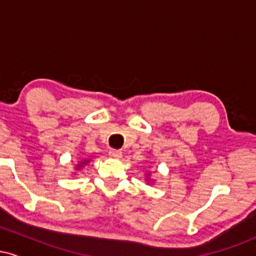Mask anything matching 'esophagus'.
<instances>
[{
  "label": "esophagus",
  "mask_w": 256,
  "mask_h": 256,
  "mask_svg": "<svg viewBox=\"0 0 256 256\" xmlns=\"http://www.w3.org/2000/svg\"><path fill=\"white\" fill-rule=\"evenodd\" d=\"M108 154H110V156L113 158H120L122 156V152L119 150V149H110Z\"/></svg>",
  "instance_id": "34e87169"
}]
</instances>
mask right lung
Listing matches in <instances>:
<instances>
[{
	"label": "right lung",
	"instance_id": "right-lung-1",
	"mask_svg": "<svg viewBox=\"0 0 256 256\" xmlns=\"http://www.w3.org/2000/svg\"><path fill=\"white\" fill-rule=\"evenodd\" d=\"M84 164H85V162H83V165H84ZM79 167H80V166H79Z\"/></svg>",
	"mask_w": 256,
	"mask_h": 256
}]
</instances>
